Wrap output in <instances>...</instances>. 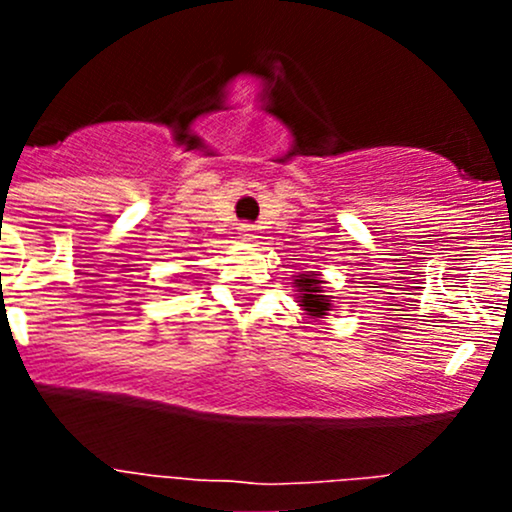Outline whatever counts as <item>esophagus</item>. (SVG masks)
Masks as SVG:
<instances>
[{"mask_svg": "<svg viewBox=\"0 0 512 512\" xmlns=\"http://www.w3.org/2000/svg\"><path fill=\"white\" fill-rule=\"evenodd\" d=\"M257 228L252 226V223H240L238 226V236L243 238V240H255L257 238Z\"/></svg>", "mask_w": 512, "mask_h": 512, "instance_id": "1", "label": "esophagus"}]
</instances>
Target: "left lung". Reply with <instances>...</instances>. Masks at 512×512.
<instances>
[{
  "label": "left lung",
  "mask_w": 512,
  "mask_h": 512,
  "mask_svg": "<svg viewBox=\"0 0 512 512\" xmlns=\"http://www.w3.org/2000/svg\"><path fill=\"white\" fill-rule=\"evenodd\" d=\"M298 289V303L303 305V310L310 317H322L327 315V310L332 308L330 296L325 293V281L320 279V274H298V279L293 281Z\"/></svg>",
  "instance_id": "1"
}]
</instances>
